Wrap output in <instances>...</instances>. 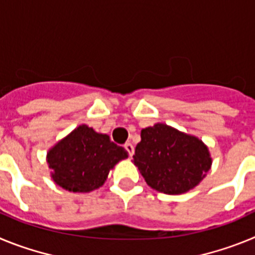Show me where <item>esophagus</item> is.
I'll use <instances>...</instances> for the list:
<instances>
[{
	"instance_id": "34e87169",
	"label": "esophagus",
	"mask_w": 255,
	"mask_h": 255,
	"mask_svg": "<svg viewBox=\"0 0 255 255\" xmlns=\"http://www.w3.org/2000/svg\"><path fill=\"white\" fill-rule=\"evenodd\" d=\"M124 148H125V149L128 150V153H129L130 157H131V155L134 154V145H132L131 143H126L125 145H124Z\"/></svg>"
}]
</instances>
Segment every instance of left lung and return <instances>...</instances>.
Wrapping results in <instances>:
<instances>
[{
  "label": "left lung",
  "instance_id": "8db88e82",
  "mask_svg": "<svg viewBox=\"0 0 255 255\" xmlns=\"http://www.w3.org/2000/svg\"><path fill=\"white\" fill-rule=\"evenodd\" d=\"M135 148L134 164L148 185L164 194H181L195 188L206 177L212 158L202 140L155 124L141 130Z\"/></svg>",
  "mask_w": 255,
  "mask_h": 255
}]
</instances>
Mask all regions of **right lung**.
I'll return each instance as SVG.
<instances>
[{"label":"right lung","instance_id":"right-lung-1","mask_svg":"<svg viewBox=\"0 0 255 255\" xmlns=\"http://www.w3.org/2000/svg\"><path fill=\"white\" fill-rule=\"evenodd\" d=\"M128 152L107 134L80 125L47 153L53 181L65 190L89 193L105 184L108 172Z\"/></svg>","mask_w":255,"mask_h":255}]
</instances>
